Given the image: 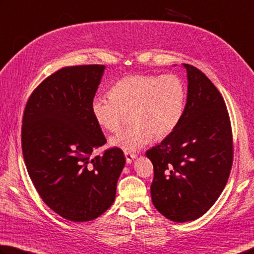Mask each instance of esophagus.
<instances>
[{"instance_id":"obj_1","label":"esophagus","mask_w":254,"mask_h":254,"mask_svg":"<svg viewBox=\"0 0 254 254\" xmlns=\"http://www.w3.org/2000/svg\"><path fill=\"white\" fill-rule=\"evenodd\" d=\"M124 154H126V159H127V163H132V161L136 158V154L131 153V152H126Z\"/></svg>"}]
</instances>
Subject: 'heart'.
I'll use <instances>...</instances> for the list:
<instances>
[{
    "label": "heart",
    "mask_w": 254,
    "mask_h": 254,
    "mask_svg": "<svg viewBox=\"0 0 254 254\" xmlns=\"http://www.w3.org/2000/svg\"><path fill=\"white\" fill-rule=\"evenodd\" d=\"M187 87L177 74H132L112 86L110 95L92 100L95 122L108 132H117L130 113L132 123L111 137V144L126 152H135L153 137L165 139L183 118Z\"/></svg>",
    "instance_id": "heart-1"
}]
</instances>
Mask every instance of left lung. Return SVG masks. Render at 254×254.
<instances>
[{
    "mask_svg": "<svg viewBox=\"0 0 254 254\" xmlns=\"http://www.w3.org/2000/svg\"><path fill=\"white\" fill-rule=\"evenodd\" d=\"M188 96L175 131L146 151L154 169L152 202L174 222L203 215L218 200L233 162L232 130L224 100L203 72L183 64Z\"/></svg>",
    "mask_w": 254,
    "mask_h": 254,
    "instance_id": "8db88e82",
    "label": "left lung"
}]
</instances>
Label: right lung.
Here are the masks:
<instances>
[{"instance_id":"obj_1","label":"right lung","mask_w":254,"mask_h":254,"mask_svg":"<svg viewBox=\"0 0 254 254\" xmlns=\"http://www.w3.org/2000/svg\"><path fill=\"white\" fill-rule=\"evenodd\" d=\"M104 65L66 66L47 77L27 100L22 151L27 172L50 209L73 222L103 214L113 204L126 164L119 147L107 143L91 104Z\"/></svg>"}]
</instances>
